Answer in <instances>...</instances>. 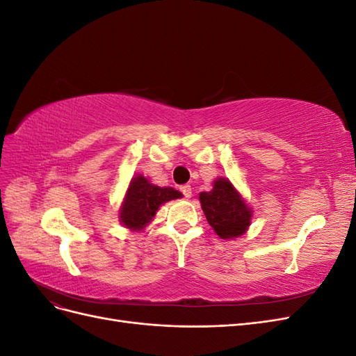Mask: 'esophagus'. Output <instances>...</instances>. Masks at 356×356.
<instances>
[{
    "instance_id": "1",
    "label": "esophagus",
    "mask_w": 356,
    "mask_h": 356,
    "mask_svg": "<svg viewBox=\"0 0 356 356\" xmlns=\"http://www.w3.org/2000/svg\"><path fill=\"white\" fill-rule=\"evenodd\" d=\"M179 190H181L182 195H184L187 199H190V197H191V186H188V184H186V186H181V187H179Z\"/></svg>"
}]
</instances>
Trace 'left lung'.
I'll use <instances>...</instances> for the list:
<instances>
[{"mask_svg":"<svg viewBox=\"0 0 356 356\" xmlns=\"http://www.w3.org/2000/svg\"><path fill=\"white\" fill-rule=\"evenodd\" d=\"M199 200L204 217L221 239H234L246 233L252 211L227 178H217L211 191H202Z\"/></svg>","mask_w":356,"mask_h":356,"instance_id":"left-lung-1","label":"left lung"}]
</instances>
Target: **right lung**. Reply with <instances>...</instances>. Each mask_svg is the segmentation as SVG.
I'll list each match as a JSON object with an SVG mask.
<instances>
[{
  "instance_id": "right-lung-1",
  "label": "right lung",
  "mask_w": 356,
  "mask_h": 356,
  "mask_svg": "<svg viewBox=\"0 0 356 356\" xmlns=\"http://www.w3.org/2000/svg\"><path fill=\"white\" fill-rule=\"evenodd\" d=\"M181 197V191L172 187H157L144 175L138 174L131 179L118 218L129 230H143L154 218L161 204Z\"/></svg>"
}]
</instances>
